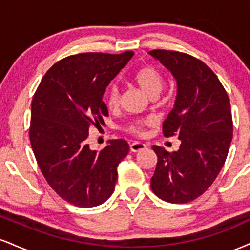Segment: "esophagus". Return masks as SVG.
<instances>
[{"mask_svg":"<svg viewBox=\"0 0 250 250\" xmlns=\"http://www.w3.org/2000/svg\"><path fill=\"white\" fill-rule=\"evenodd\" d=\"M145 148H147V146L142 142H134L130 145V151H133V153H137V151L143 150Z\"/></svg>","mask_w":250,"mask_h":250,"instance_id":"obj_1","label":"esophagus"}]
</instances>
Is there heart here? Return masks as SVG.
I'll list each match as a JSON object with an SVG mask.
<instances>
[{"label":"heart","mask_w":250,"mask_h":250,"mask_svg":"<svg viewBox=\"0 0 250 250\" xmlns=\"http://www.w3.org/2000/svg\"><path fill=\"white\" fill-rule=\"evenodd\" d=\"M131 79H133L135 84L150 99H156L162 91L163 84H165L162 74L151 65H145V67L137 69ZM104 101L109 109L117 108L120 101V90L116 85H110L107 89ZM151 123H153L151 119L136 120V121L129 123L125 127V130L135 135H142L143 127L151 125Z\"/></svg>","instance_id":"b5f03b06"}]
</instances>
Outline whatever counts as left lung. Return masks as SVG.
<instances>
[{
	"instance_id": "obj_1",
	"label": "left lung",
	"mask_w": 250,
	"mask_h": 250,
	"mask_svg": "<svg viewBox=\"0 0 250 250\" xmlns=\"http://www.w3.org/2000/svg\"><path fill=\"white\" fill-rule=\"evenodd\" d=\"M176 81L174 108L163 122L166 137L176 135L177 151L153 146L157 165L151 190L170 203H187L210 187L225 165L233 120L229 97L220 80L205 63L188 54L149 51Z\"/></svg>"
}]
</instances>
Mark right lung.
Returning a JSON list of instances; mask_svg holds the SVG:
<instances>
[{
    "label": "right lung",
    "mask_w": 250,
    "mask_h": 250,
    "mask_svg": "<svg viewBox=\"0 0 250 250\" xmlns=\"http://www.w3.org/2000/svg\"><path fill=\"white\" fill-rule=\"evenodd\" d=\"M134 55L84 53L56 62L31 102L29 137L37 165L60 197L81 208L105 202L115 189L117 166L127 156L125 140L101 151L87 143L89 128L101 127L108 108L105 88Z\"/></svg>",
    "instance_id": "obj_1"
}]
</instances>
